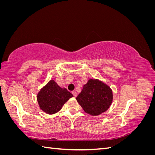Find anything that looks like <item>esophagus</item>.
<instances>
[{"label": "esophagus", "instance_id": "esophagus-1", "mask_svg": "<svg viewBox=\"0 0 155 155\" xmlns=\"http://www.w3.org/2000/svg\"><path fill=\"white\" fill-rule=\"evenodd\" d=\"M72 94L73 96H74V97H76V96H77V92H76L73 91V92H72Z\"/></svg>", "mask_w": 155, "mask_h": 155}]
</instances>
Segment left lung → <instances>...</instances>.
Instances as JSON below:
<instances>
[{"instance_id":"obj_1","label":"left lung","mask_w":155,"mask_h":155,"mask_svg":"<svg viewBox=\"0 0 155 155\" xmlns=\"http://www.w3.org/2000/svg\"><path fill=\"white\" fill-rule=\"evenodd\" d=\"M112 98V91L109 86L98 79H91L83 86L76 100L85 112L97 116L108 110Z\"/></svg>"}]
</instances>
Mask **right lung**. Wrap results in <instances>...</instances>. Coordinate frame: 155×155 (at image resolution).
I'll return each mask as SVG.
<instances>
[{
	"mask_svg": "<svg viewBox=\"0 0 155 155\" xmlns=\"http://www.w3.org/2000/svg\"><path fill=\"white\" fill-rule=\"evenodd\" d=\"M73 95L66 88H61L54 80H50L37 94L39 107L46 113L53 114L61 109L63 105Z\"/></svg>",
	"mask_w": 155,
	"mask_h": 155,
	"instance_id": "add662e5",
	"label": "right lung"
}]
</instances>
